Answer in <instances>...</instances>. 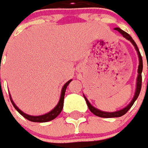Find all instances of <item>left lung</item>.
<instances>
[{
    "mask_svg": "<svg viewBox=\"0 0 148 148\" xmlns=\"http://www.w3.org/2000/svg\"><path fill=\"white\" fill-rule=\"evenodd\" d=\"M115 30L118 31L123 36V37H124L125 39L129 40L132 45L134 46V47L136 49V51L137 52V55H138V57H139V66H138V76H137V79H136V91H135V94H134V97L132 100L131 101V102L127 105L126 107H124V109H121V110H117V111L115 112H104L100 110V109H97L95 107H93L91 104L90 103V101H88L86 97H85L84 95V97L86 99V101L87 103V106L89 107V109H90L91 112H93V114L96 115L97 116H100V117H104V118H109V117H120L121 116L124 115L126 112H127L129 109H131V107L133 106L134 102L136 101V100L137 99V97L139 96V94L140 93V90H141V84H142V71H143V60H142V56L140 55V52L138 49V47H137L136 43L135 42L132 38L127 33L125 32L124 31L121 30V28L119 27H115Z\"/></svg>",
    "mask_w": 148,
    "mask_h": 148,
    "instance_id": "1",
    "label": "left lung"
}]
</instances>
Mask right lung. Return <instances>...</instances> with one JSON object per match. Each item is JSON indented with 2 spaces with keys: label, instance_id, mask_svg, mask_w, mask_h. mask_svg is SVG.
I'll return each instance as SVG.
<instances>
[{
  "label": "right lung",
  "instance_id": "add662e5",
  "mask_svg": "<svg viewBox=\"0 0 148 148\" xmlns=\"http://www.w3.org/2000/svg\"><path fill=\"white\" fill-rule=\"evenodd\" d=\"M72 79L71 80H69L66 82V83H65V85L62 86V89L61 91V96H60V99H59V101L57 104V106H55L54 109H52L51 111L48 112L47 113H45V114L43 115H40V116H31V115H28L27 113H24V112L21 111V109L18 108L17 106H16V104L14 103V101H12V97L11 95L9 94V96H10V100H11V102L12 104V106H14V108L18 112H19V113L21 114L24 118H26L27 120L30 121H32V122H47V121H52V120H54L55 118H56L58 116L59 113L62 112V109L63 108V101H64V96H65V92H66V87L68 86V85L70 84Z\"/></svg>",
  "mask_w": 148,
  "mask_h": 148
}]
</instances>
